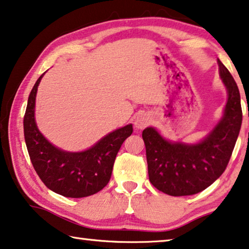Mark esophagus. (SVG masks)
<instances>
[{"label": "esophagus", "mask_w": 249, "mask_h": 249, "mask_svg": "<svg viewBox=\"0 0 249 249\" xmlns=\"http://www.w3.org/2000/svg\"><path fill=\"white\" fill-rule=\"evenodd\" d=\"M152 117L149 116V114H140L139 116L135 118V122H134V125L137 129H143L147 126L149 123H151Z\"/></svg>", "instance_id": "34e87169"}]
</instances>
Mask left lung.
I'll return each instance as SVG.
<instances>
[{"label": "left lung", "mask_w": 249, "mask_h": 249, "mask_svg": "<svg viewBox=\"0 0 249 249\" xmlns=\"http://www.w3.org/2000/svg\"><path fill=\"white\" fill-rule=\"evenodd\" d=\"M219 76L227 90L223 116L214 128L197 143L164 139L155 127H146L149 181L171 196L194 195L204 191L223 174L231 160L242 126L243 113L237 84L219 60Z\"/></svg>", "instance_id": "8db88e82"}]
</instances>
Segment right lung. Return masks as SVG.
Listing matches in <instances>:
<instances>
[{
    "label": "right lung",
    "instance_id": "right-lung-1",
    "mask_svg": "<svg viewBox=\"0 0 249 249\" xmlns=\"http://www.w3.org/2000/svg\"><path fill=\"white\" fill-rule=\"evenodd\" d=\"M43 73L31 90L24 115V139L31 161L47 188L71 198H81L103 189L110 179L113 165L133 125L117 128L82 152L56 147L39 132L35 122V100Z\"/></svg>",
    "mask_w": 249,
    "mask_h": 249
}]
</instances>
